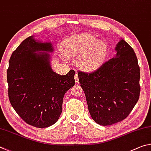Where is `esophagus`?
I'll return each mask as SVG.
<instances>
[{
  "instance_id": "obj_1",
  "label": "esophagus",
  "mask_w": 151,
  "mask_h": 151,
  "mask_svg": "<svg viewBox=\"0 0 151 151\" xmlns=\"http://www.w3.org/2000/svg\"><path fill=\"white\" fill-rule=\"evenodd\" d=\"M74 78H75V81H76V83H79V78H78V76L77 73L75 74V76H74Z\"/></svg>"
}]
</instances>
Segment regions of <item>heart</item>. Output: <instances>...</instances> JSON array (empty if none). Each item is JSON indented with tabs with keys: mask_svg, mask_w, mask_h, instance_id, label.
I'll list each match as a JSON object with an SVG mask.
<instances>
[{
	"mask_svg": "<svg viewBox=\"0 0 151 151\" xmlns=\"http://www.w3.org/2000/svg\"><path fill=\"white\" fill-rule=\"evenodd\" d=\"M63 54L70 58H78L77 64L85 71H93L103 65L108 54V45L104 40H96L91 34H81L63 44Z\"/></svg>",
	"mask_w": 151,
	"mask_h": 151,
	"instance_id": "heart-1",
	"label": "heart"
}]
</instances>
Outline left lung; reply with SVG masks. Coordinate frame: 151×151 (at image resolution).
Segmentation results:
<instances>
[{
  "instance_id": "obj_1",
  "label": "left lung",
  "mask_w": 151,
  "mask_h": 151,
  "mask_svg": "<svg viewBox=\"0 0 151 151\" xmlns=\"http://www.w3.org/2000/svg\"><path fill=\"white\" fill-rule=\"evenodd\" d=\"M115 50V56L93 72H78L89 113L103 126L125 119L140 95V68L133 49L121 38Z\"/></svg>"
}]
</instances>
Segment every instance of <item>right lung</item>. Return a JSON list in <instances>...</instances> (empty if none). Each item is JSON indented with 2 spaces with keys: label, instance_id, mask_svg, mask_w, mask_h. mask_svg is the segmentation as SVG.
<instances>
[{
  "label": "right lung",
  "instance_id": "add662e5",
  "mask_svg": "<svg viewBox=\"0 0 151 151\" xmlns=\"http://www.w3.org/2000/svg\"><path fill=\"white\" fill-rule=\"evenodd\" d=\"M51 42L31 36L12 52L7 70L9 98L18 115L30 125H54L62 111L63 96L75 85V71L61 76L52 70Z\"/></svg>",
  "mask_w": 151,
  "mask_h": 151
}]
</instances>
